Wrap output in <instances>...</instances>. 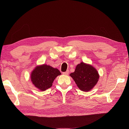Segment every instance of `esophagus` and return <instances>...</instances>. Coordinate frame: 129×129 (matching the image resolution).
<instances>
[{
    "label": "esophagus",
    "mask_w": 129,
    "mask_h": 129,
    "mask_svg": "<svg viewBox=\"0 0 129 129\" xmlns=\"http://www.w3.org/2000/svg\"><path fill=\"white\" fill-rule=\"evenodd\" d=\"M63 74H64V75H68V74H69V72L68 71H66L65 72H63Z\"/></svg>",
    "instance_id": "esophagus-1"
}]
</instances>
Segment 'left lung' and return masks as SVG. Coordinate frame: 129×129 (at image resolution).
<instances>
[{
    "label": "left lung",
    "instance_id": "1",
    "mask_svg": "<svg viewBox=\"0 0 129 129\" xmlns=\"http://www.w3.org/2000/svg\"><path fill=\"white\" fill-rule=\"evenodd\" d=\"M81 90L89 91L97 84L99 74L92 66L84 62L77 64L75 72L70 74Z\"/></svg>",
    "mask_w": 129,
    "mask_h": 129
}]
</instances>
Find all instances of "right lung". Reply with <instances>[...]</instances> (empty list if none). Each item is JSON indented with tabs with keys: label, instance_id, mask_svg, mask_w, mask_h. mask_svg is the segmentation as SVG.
<instances>
[{
	"label": "right lung",
	"instance_id": "right-lung-1",
	"mask_svg": "<svg viewBox=\"0 0 129 129\" xmlns=\"http://www.w3.org/2000/svg\"><path fill=\"white\" fill-rule=\"evenodd\" d=\"M61 74L58 69L44 64L34 68L31 73L30 79L35 87L45 91L52 86L54 80Z\"/></svg>",
	"mask_w": 129,
	"mask_h": 129
}]
</instances>
